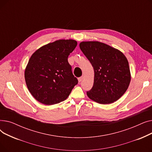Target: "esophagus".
<instances>
[{"mask_svg": "<svg viewBox=\"0 0 152 152\" xmlns=\"http://www.w3.org/2000/svg\"><path fill=\"white\" fill-rule=\"evenodd\" d=\"M83 76H81L80 77H79L78 78V81L80 83V82H81L83 81Z\"/></svg>", "mask_w": 152, "mask_h": 152, "instance_id": "esophagus-1", "label": "esophagus"}]
</instances>
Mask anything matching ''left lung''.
Wrapping results in <instances>:
<instances>
[{
  "label": "left lung",
  "mask_w": 152,
  "mask_h": 152,
  "mask_svg": "<svg viewBox=\"0 0 152 152\" xmlns=\"http://www.w3.org/2000/svg\"><path fill=\"white\" fill-rule=\"evenodd\" d=\"M79 47L94 70L92 88L88 97L100 104H110L125 93L131 82L129 63L125 55L114 47L98 41H85Z\"/></svg>",
  "instance_id": "1"
}]
</instances>
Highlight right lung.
I'll list each match as a JSON object with an SVG mask.
<instances>
[{
	"label": "right lung",
	"instance_id": "right-lung-1",
	"mask_svg": "<svg viewBox=\"0 0 152 152\" xmlns=\"http://www.w3.org/2000/svg\"><path fill=\"white\" fill-rule=\"evenodd\" d=\"M77 42L60 39L40 47L31 55L25 71L28 89L42 104L51 105L66 100L78 83L68 61Z\"/></svg>",
	"mask_w": 152,
	"mask_h": 152
}]
</instances>
